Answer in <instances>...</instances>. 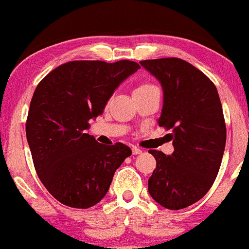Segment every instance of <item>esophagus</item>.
Returning a JSON list of instances; mask_svg holds the SVG:
<instances>
[{"label":"esophagus","instance_id":"1","mask_svg":"<svg viewBox=\"0 0 249 249\" xmlns=\"http://www.w3.org/2000/svg\"><path fill=\"white\" fill-rule=\"evenodd\" d=\"M132 152H133V154H135V156H136V154H140L142 151H141L140 148H138L136 146H133L132 147Z\"/></svg>","mask_w":249,"mask_h":249}]
</instances>
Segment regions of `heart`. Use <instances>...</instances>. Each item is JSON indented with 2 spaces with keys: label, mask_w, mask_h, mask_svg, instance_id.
Masks as SVG:
<instances>
[{
  "label": "heart",
  "mask_w": 249,
  "mask_h": 249,
  "mask_svg": "<svg viewBox=\"0 0 249 249\" xmlns=\"http://www.w3.org/2000/svg\"><path fill=\"white\" fill-rule=\"evenodd\" d=\"M153 88H157L156 85L151 84V83H141L139 84L138 87L135 88L134 92H140V91H145V90H149V89H153Z\"/></svg>",
  "instance_id": "heart-1"
}]
</instances>
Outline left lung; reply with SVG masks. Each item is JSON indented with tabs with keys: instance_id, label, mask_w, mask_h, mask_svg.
I'll return each mask as SVG.
<instances>
[{
	"instance_id": "1",
	"label": "left lung",
	"mask_w": 249,
	"mask_h": 249,
	"mask_svg": "<svg viewBox=\"0 0 249 249\" xmlns=\"http://www.w3.org/2000/svg\"><path fill=\"white\" fill-rule=\"evenodd\" d=\"M164 90L159 125L171 130L175 152L149 149L157 166L148 179L152 198L170 210L198 202L220 170L227 128L215 84L198 69L179 58L140 61Z\"/></svg>"
}]
</instances>
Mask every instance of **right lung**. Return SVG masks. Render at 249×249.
Wrapping results in <instances>:
<instances>
[{
	"label": "right lung",
	"mask_w": 249,
	"mask_h": 249,
	"mask_svg": "<svg viewBox=\"0 0 249 249\" xmlns=\"http://www.w3.org/2000/svg\"><path fill=\"white\" fill-rule=\"evenodd\" d=\"M140 69L132 60H73L40 81L26 135L38 177L64 205L88 209L106 196L114 173L132 154L121 142L102 145L85 133L115 89Z\"/></svg>",
	"instance_id": "1"
}]
</instances>
